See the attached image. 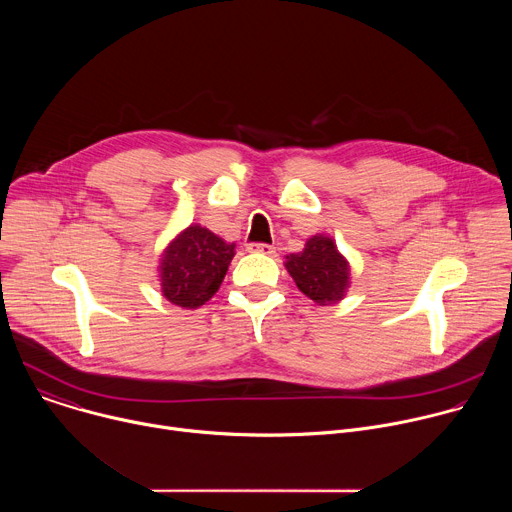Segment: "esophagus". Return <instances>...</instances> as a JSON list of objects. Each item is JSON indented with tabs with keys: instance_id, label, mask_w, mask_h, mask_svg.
I'll return each mask as SVG.
<instances>
[{
	"instance_id": "esophagus-1",
	"label": "esophagus",
	"mask_w": 512,
	"mask_h": 512,
	"mask_svg": "<svg viewBox=\"0 0 512 512\" xmlns=\"http://www.w3.org/2000/svg\"><path fill=\"white\" fill-rule=\"evenodd\" d=\"M247 249L251 253H263V255H275V247L267 245V243H249Z\"/></svg>"
}]
</instances>
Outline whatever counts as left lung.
I'll list each match as a JSON object with an SVG mask.
<instances>
[{
	"instance_id": "left-lung-1",
	"label": "left lung",
	"mask_w": 512,
	"mask_h": 512,
	"mask_svg": "<svg viewBox=\"0 0 512 512\" xmlns=\"http://www.w3.org/2000/svg\"><path fill=\"white\" fill-rule=\"evenodd\" d=\"M285 269L298 289L320 306L336 304L350 285V265L338 251L332 237L314 235L304 251L285 257Z\"/></svg>"
}]
</instances>
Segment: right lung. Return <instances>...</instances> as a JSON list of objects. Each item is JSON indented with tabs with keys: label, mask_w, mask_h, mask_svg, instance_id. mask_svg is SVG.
I'll return each mask as SVG.
<instances>
[{
	"label": "right lung",
	"mask_w": 512,
	"mask_h": 512,
	"mask_svg": "<svg viewBox=\"0 0 512 512\" xmlns=\"http://www.w3.org/2000/svg\"><path fill=\"white\" fill-rule=\"evenodd\" d=\"M233 257L235 243L190 225L162 253L158 271L164 298L186 310L200 308L221 287Z\"/></svg>",
	"instance_id": "1"
}]
</instances>
